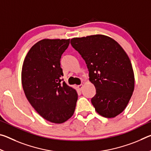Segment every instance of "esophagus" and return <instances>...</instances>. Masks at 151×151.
Segmentation results:
<instances>
[{"label": "esophagus", "mask_w": 151, "mask_h": 151, "mask_svg": "<svg viewBox=\"0 0 151 151\" xmlns=\"http://www.w3.org/2000/svg\"><path fill=\"white\" fill-rule=\"evenodd\" d=\"M83 84H81V85H78V90H80V91H81V89L83 88Z\"/></svg>", "instance_id": "1"}]
</instances>
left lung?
Listing matches in <instances>:
<instances>
[{"instance_id": "1", "label": "left lung", "mask_w": 151, "mask_h": 151, "mask_svg": "<svg viewBox=\"0 0 151 151\" xmlns=\"http://www.w3.org/2000/svg\"><path fill=\"white\" fill-rule=\"evenodd\" d=\"M70 44L87 65L89 80L96 90L91 103L97 113L108 119L119 115L134 88L133 68L126 52L115 40L103 35L73 38Z\"/></svg>"}]
</instances>
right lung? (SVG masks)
I'll list each match as a JSON object with an SVG mask.
<instances>
[{"mask_svg": "<svg viewBox=\"0 0 151 151\" xmlns=\"http://www.w3.org/2000/svg\"><path fill=\"white\" fill-rule=\"evenodd\" d=\"M70 39L39 40L30 48L24 58L21 81L30 104L42 118L60 124L73 115L78 94L65 82L60 67L61 55Z\"/></svg>", "mask_w": 151, "mask_h": 151, "instance_id": "add662e5", "label": "right lung"}]
</instances>
